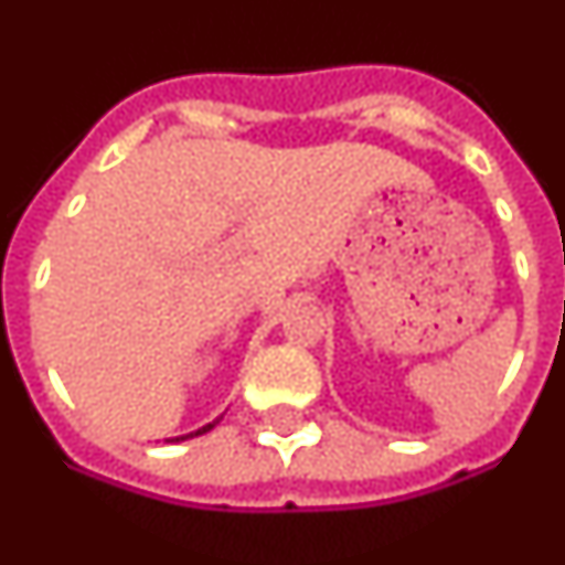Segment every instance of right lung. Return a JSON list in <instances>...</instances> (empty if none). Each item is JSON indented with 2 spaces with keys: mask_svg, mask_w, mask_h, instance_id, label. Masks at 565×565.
<instances>
[{
  "mask_svg": "<svg viewBox=\"0 0 565 565\" xmlns=\"http://www.w3.org/2000/svg\"><path fill=\"white\" fill-rule=\"evenodd\" d=\"M221 422V418H214L212 424H206V427H201V430H194V433H189V436H178V438H172V441H186V438H194V436H203V433H209L214 427V424Z\"/></svg>",
  "mask_w": 565,
  "mask_h": 565,
  "instance_id": "right-lung-1",
  "label": "right lung"
}]
</instances>
